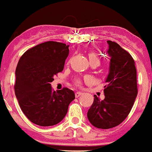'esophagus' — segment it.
<instances>
[{"label":"esophagus","instance_id":"obj_1","mask_svg":"<svg viewBox=\"0 0 152 152\" xmlns=\"http://www.w3.org/2000/svg\"><path fill=\"white\" fill-rule=\"evenodd\" d=\"M81 95H82V93H81V92H75V97H76V98H78V97H80Z\"/></svg>","mask_w":152,"mask_h":152}]
</instances>
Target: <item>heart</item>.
I'll use <instances>...</instances> for the list:
<instances>
[{
	"label": "heart",
	"instance_id": "heart-1",
	"mask_svg": "<svg viewBox=\"0 0 152 152\" xmlns=\"http://www.w3.org/2000/svg\"><path fill=\"white\" fill-rule=\"evenodd\" d=\"M88 58L89 60H90L91 63L93 61H97L98 63H100V58L98 57V55L97 54L94 52H89L88 53ZM75 85H77V86L80 87L81 86V81L80 79H75Z\"/></svg>",
	"mask_w": 152,
	"mask_h": 152
}]
</instances>
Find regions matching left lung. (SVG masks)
Returning a JSON list of instances; mask_svg holds the SVG:
<instances>
[{"mask_svg": "<svg viewBox=\"0 0 152 152\" xmlns=\"http://www.w3.org/2000/svg\"><path fill=\"white\" fill-rule=\"evenodd\" d=\"M111 57L110 71L104 86V99L94 95L88 111L92 125L101 129L118 126L130 113L138 94L137 72L134 61L118 44L107 41Z\"/></svg>", "mask_w": 152, "mask_h": 152, "instance_id": "8db88e82", "label": "left lung"}]
</instances>
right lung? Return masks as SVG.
<instances>
[{
	"mask_svg": "<svg viewBox=\"0 0 152 152\" xmlns=\"http://www.w3.org/2000/svg\"><path fill=\"white\" fill-rule=\"evenodd\" d=\"M68 45L47 41L26 50L15 71V95L23 113L34 124L52 126L63 120L75 98L72 90L53 91L54 76L63 71Z\"/></svg>",
	"mask_w": 152,
	"mask_h": 152,
	"instance_id": "add662e5",
	"label": "right lung"
}]
</instances>
